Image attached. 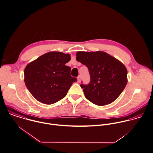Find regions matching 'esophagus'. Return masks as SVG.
<instances>
[{
    "instance_id": "34e87169",
    "label": "esophagus",
    "mask_w": 153,
    "mask_h": 153,
    "mask_svg": "<svg viewBox=\"0 0 153 153\" xmlns=\"http://www.w3.org/2000/svg\"><path fill=\"white\" fill-rule=\"evenodd\" d=\"M81 82V76H79L77 77V82L78 83H80Z\"/></svg>"
}]
</instances>
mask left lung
I'll list each match as a JSON object with an SVG mask.
<instances>
[{
    "instance_id": "8db88e82",
    "label": "left lung",
    "mask_w": 153,
    "mask_h": 153,
    "mask_svg": "<svg viewBox=\"0 0 153 153\" xmlns=\"http://www.w3.org/2000/svg\"><path fill=\"white\" fill-rule=\"evenodd\" d=\"M76 60L89 69L91 82L80 86L89 101L104 106L119 97L128 82L127 69L121 61L100 51H78Z\"/></svg>"
}]
</instances>
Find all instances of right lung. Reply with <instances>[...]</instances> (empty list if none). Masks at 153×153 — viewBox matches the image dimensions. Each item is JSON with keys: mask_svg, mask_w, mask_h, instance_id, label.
<instances>
[{"mask_svg": "<svg viewBox=\"0 0 153 153\" xmlns=\"http://www.w3.org/2000/svg\"><path fill=\"white\" fill-rule=\"evenodd\" d=\"M70 54L59 51L45 53L29 63L24 70V82L31 94L47 105L64 97L76 78L70 75L71 68L65 65Z\"/></svg>", "mask_w": 153, "mask_h": 153, "instance_id": "1", "label": "right lung"}]
</instances>
